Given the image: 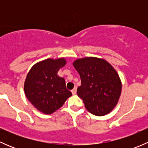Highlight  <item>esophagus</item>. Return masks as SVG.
<instances>
[{"label": "esophagus", "mask_w": 148, "mask_h": 148, "mask_svg": "<svg viewBox=\"0 0 148 148\" xmlns=\"http://www.w3.org/2000/svg\"><path fill=\"white\" fill-rule=\"evenodd\" d=\"M76 92H77V87L75 86V87H74L72 90H71V93H72L73 95H75Z\"/></svg>", "instance_id": "1"}]
</instances>
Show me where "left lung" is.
<instances>
[{
  "instance_id": "left-lung-1",
  "label": "left lung",
  "mask_w": 148,
  "mask_h": 148,
  "mask_svg": "<svg viewBox=\"0 0 148 148\" xmlns=\"http://www.w3.org/2000/svg\"><path fill=\"white\" fill-rule=\"evenodd\" d=\"M81 78L77 95L86 110L97 116L110 113L121 95L122 84L117 71L104 59L86 57L73 63Z\"/></svg>"
}]
</instances>
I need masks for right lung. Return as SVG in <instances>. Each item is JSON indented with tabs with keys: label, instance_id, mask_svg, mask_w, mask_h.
Segmentation results:
<instances>
[{
	"label": "right lung",
	"instance_id": "obj_1",
	"mask_svg": "<svg viewBox=\"0 0 148 148\" xmlns=\"http://www.w3.org/2000/svg\"><path fill=\"white\" fill-rule=\"evenodd\" d=\"M66 64L64 59H48L36 64L28 72L24 92L29 102L44 114L60 108L72 95L66 87L64 79L57 73Z\"/></svg>",
	"mask_w": 148,
	"mask_h": 148
}]
</instances>
